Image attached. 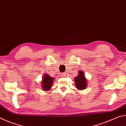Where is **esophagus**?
Listing matches in <instances>:
<instances>
[{"label":"esophagus","instance_id":"34e87169","mask_svg":"<svg viewBox=\"0 0 126 126\" xmlns=\"http://www.w3.org/2000/svg\"><path fill=\"white\" fill-rule=\"evenodd\" d=\"M66 75H67V73H64L62 74L63 76H66Z\"/></svg>","mask_w":126,"mask_h":126}]
</instances>
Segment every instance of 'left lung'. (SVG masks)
Returning a JSON list of instances; mask_svg holds the SVG:
<instances>
[{"label": "left lung", "instance_id": "1", "mask_svg": "<svg viewBox=\"0 0 126 126\" xmlns=\"http://www.w3.org/2000/svg\"><path fill=\"white\" fill-rule=\"evenodd\" d=\"M75 82L76 87L79 90L85 89L87 87V79L85 77V74L83 71H79L78 75L74 78Z\"/></svg>", "mask_w": 126, "mask_h": 126}]
</instances>
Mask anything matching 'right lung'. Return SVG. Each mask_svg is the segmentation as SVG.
<instances>
[{"label":"right lung","instance_id":"1","mask_svg":"<svg viewBox=\"0 0 126 126\" xmlns=\"http://www.w3.org/2000/svg\"><path fill=\"white\" fill-rule=\"evenodd\" d=\"M43 76V77L42 80L41 81L42 89L43 91H48L50 90V89L52 88L54 79L48 74H44Z\"/></svg>","mask_w":126,"mask_h":126}]
</instances>
